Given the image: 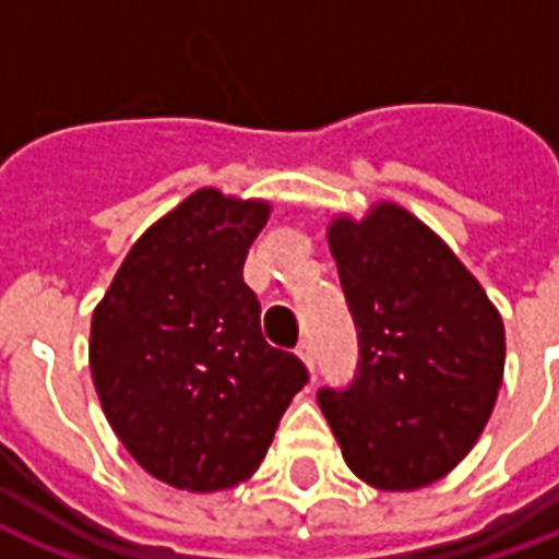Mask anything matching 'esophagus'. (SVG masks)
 I'll return each mask as SVG.
<instances>
[{
  "mask_svg": "<svg viewBox=\"0 0 559 559\" xmlns=\"http://www.w3.org/2000/svg\"><path fill=\"white\" fill-rule=\"evenodd\" d=\"M296 355L301 357V360H305V366H308L310 372H313V366H317V355H313V343H310V340H301V343H298Z\"/></svg>",
  "mask_w": 559,
  "mask_h": 559,
  "instance_id": "esophagus-1",
  "label": "esophagus"
}]
</instances>
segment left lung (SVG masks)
I'll list each match as a JSON object with an SVG mask.
<instances>
[{"instance_id": "obj_1", "label": "left lung", "mask_w": 559, "mask_h": 559, "mask_svg": "<svg viewBox=\"0 0 559 559\" xmlns=\"http://www.w3.org/2000/svg\"><path fill=\"white\" fill-rule=\"evenodd\" d=\"M357 328L355 378L322 386L357 478L416 489L449 475L484 431L504 372V325L454 251L399 204L328 228Z\"/></svg>"}]
</instances>
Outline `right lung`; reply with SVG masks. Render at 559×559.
Instances as JSON below:
<instances>
[{
	"instance_id": "add662e5",
	"label": "right lung",
	"mask_w": 559,
	"mask_h": 559,
	"mask_svg": "<svg viewBox=\"0 0 559 559\" xmlns=\"http://www.w3.org/2000/svg\"><path fill=\"white\" fill-rule=\"evenodd\" d=\"M266 202L195 190L148 228L93 313L91 372L131 457L169 487L213 492L266 457L308 366L272 348L242 281Z\"/></svg>"
}]
</instances>
